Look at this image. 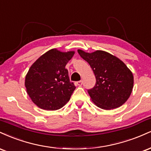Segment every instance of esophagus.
I'll return each instance as SVG.
<instances>
[{
  "label": "esophagus",
  "mask_w": 151,
  "mask_h": 151,
  "mask_svg": "<svg viewBox=\"0 0 151 151\" xmlns=\"http://www.w3.org/2000/svg\"><path fill=\"white\" fill-rule=\"evenodd\" d=\"M76 84H77V86H82V84H83V81H78V82H76Z\"/></svg>",
  "instance_id": "obj_1"
}]
</instances>
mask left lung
Masks as SVG:
<instances>
[{"label": "left lung", "instance_id": "left-lung-1", "mask_svg": "<svg viewBox=\"0 0 151 151\" xmlns=\"http://www.w3.org/2000/svg\"><path fill=\"white\" fill-rule=\"evenodd\" d=\"M81 58L89 63L96 83L88 90L98 107L111 109L122 106L128 100L134 87V76L124 62L104 51L86 53L78 50Z\"/></svg>", "mask_w": 151, "mask_h": 151}]
</instances>
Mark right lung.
<instances>
[{"instance_id":"1","label":"right lung","mask_w":151,"mask_h":151,"mask_svg":"<svg viewBox=\"0 0 151 151\" xmlns=\"http://www.w3.org/2000/svg\"><path fill=\"white\" fill-rule=\"evenodd\" d=\"M74 51L51 49L32 65L25 77L27 92L32 102L46 110H56L66 104L76 89L65 68Z\"/></svg>"}]
</instances>
